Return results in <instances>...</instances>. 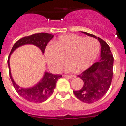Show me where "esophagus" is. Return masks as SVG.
I'll list each match as a JSON object with an SVG mask.
<instances>
[{
  "label": "esophagus",
  "mask_w": 126,
  "mask_h": 126,
  "mask_svg": "<svg viewBox=\"0 0 126 126\" xmlns=\"http://www.w3.org/2000/svg\"><path fill=\"white\" fill-rule=\"evenodd\" d=\"M64 77L67 78H68L70 80H72L74 79V78H75V76H73V75H65L64 76Z\"/></svg>",
  "instance_id": "34e87169"
}]
</instances>
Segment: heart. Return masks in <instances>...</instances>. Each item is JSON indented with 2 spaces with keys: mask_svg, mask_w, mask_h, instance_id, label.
<instances>
[{
  "mask_svg": "<svg viewBox=\"0 0 126 126\" xmlns=\"http://www.w3.org/2000/svg\"><path fill=\"white\" fill-rule=\"evenodd\" d=\"M100 50V42L91 37H83L74 34L60 36L53 45H48L44 50L47 64L51 68L60 70L64 58L68 63L65 70L83 71L93 64Z\"/></svg>",
  "mask_w": 126,
  "mask_h": 126,
  "instance_id": "obj_1",
  "label": "heart"
}]
</instances>
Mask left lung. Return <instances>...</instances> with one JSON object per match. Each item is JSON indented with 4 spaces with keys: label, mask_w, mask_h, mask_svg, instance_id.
<instances>
[{
    "label": "left lung",
    "mask_w": 126,
    "mask_h": 126,
    "mask_svg": "<svg viewBox=\"0 0 126 126\" xmlns=\"http://www.w3.org/2000/svg\"><path fill=\"white\" fill-rule=\"evenodd\" d=\"M81 32L98 38L101 45L100 60L78 76L84 81V86L80 90L74 91L78 99L83 102L92 104L102 98L111 85L113 77V57L108 44L104 40L86 32Z\"/></svg>",
    "instance_id": "1"
}]
</instances>
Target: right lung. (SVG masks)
I'll return each mask as SVG.
<instances>
[{
	"label": "right lung",
	"mask_w": 126,
	"mask_h": 126,
	"mask_svg": "<svg viewBox=\"0 0 126 126\" xmlns=\"http://www.w3.org/2000/svg\"><path fill=\"white\" fill-rule=\"evenodd\" d=\"M53 37H54V35L52 34L38 33V34L31 35L29 36L22 38L21 39L18 40L14 44L13 48L10 51L8 58V65L10 79L13 82V86L16 90V91L17 92V93L28 102L41 103L46 101L54 92V90L55 88L56 82L59 78L62 77V75L53 74L48 72H45L42 78H41L40 82L35 86L31 88H27L20 87L17 84H16V82L14 81L12 77L10 68V55L16 49L25 44L35 45L40 49L42 54H44L46 45Z\"/></svg>",
	"instance_id": "add662e5"
}]
</instances>
